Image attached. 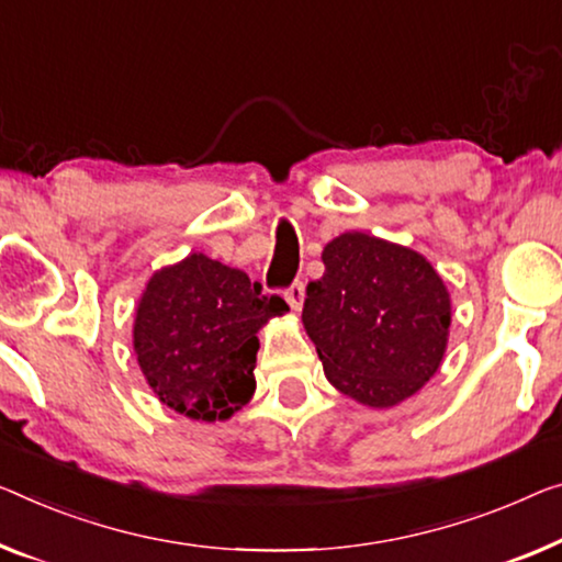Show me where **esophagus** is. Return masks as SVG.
<instances>
[{
	"label": "esophagus",
	"mask_w": 562,
	"mask_h": 562,
	"mask_svg": "<svg viewBox=\"0 0 562 562\" xmlns=\"http://www.w3.org/2000/svg\"><path fill=\"white\" fill-rule=\"evenodd\" d=\"M303 297H305L303 282H292L290 288L284 290V300H288L292 310H300V305H303Z\"/></svg>",
	"instance_id": "34e87169"
}]
</instances>
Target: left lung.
Here are the masks:
<instances>
[{
    "mask_svg": "<svg viewBox=\"0 0 562 562\" xmlns=\"http://www.w3.org/2000/svg\"><path fill=\"white\" fill-rule=\"evenodd\" d=\"M303 323L323 371L358 404L386 408L437 373L451 323L449 292L414 249L346 232L323 249Z\"/></svg>",
    "mask_w": 562,
    "mask_h": 562,
    "instance_id": "8db88e82",
    "label": "left lung"
}]
</instances>
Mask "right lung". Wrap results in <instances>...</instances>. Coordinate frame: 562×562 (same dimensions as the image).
Segmentation results:
<instances>
[{"label": "right lung", "mask_w": 562, "mask_h": 562, "mask_svg": "<svg viewBox=\"0 0 562 562\" xmlns=\"http://www.w3.org/2000/svg\"><path fill=\"white\" fill-rule=\"evenodd\" d=\"M288 310L280 295H262V284L241 270L194 252L148 280L133 348L166 406L216 422L255 393L257 330Z\"/></svg>", "instance_id": "1"}]
</instances>
